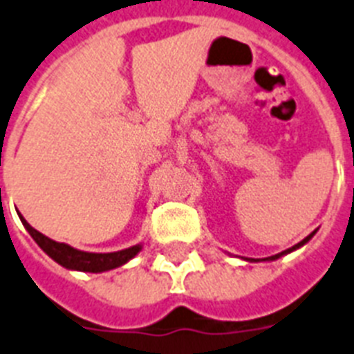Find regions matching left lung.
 Masks as SVG:
<instances>
[{"label":"left lung","instance_id":"obj_1","mask_svg":"<svg viewBox=\"0 0 354 354\" xmlns=\"http://www.w3.org/2000/svg\"><path fill=\"white\" fill-rule=\"evenodd\" d=\"M315 233H317V230H315L313 233H309L308 236H306V239H304V241H300L299 244H295L293 248H288V250H284V251H280V253H277V255H271V257H266V259H262V261H255V259H244V261H248V262H271V261H277V259H280V257H284V255H288V253H291V251H295V250H299V248H302L304 244H308L309 241H311V236L315 235Z\"/></svg>","mask_w":354,"mask_h":354}]
</instances>
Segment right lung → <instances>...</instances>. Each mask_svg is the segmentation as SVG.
<instances>
[{"instance_id":"obj_1","label":"right lung","mask_w":354,"mask_h":354,"mask_svg":"<svg viewBox=\"0 0 354 354\" xmlns=\"http://www.w3.org/2000/svg\"><path fill=\"white\" fill-rule=\"evenodd\" d=\"M19 218H21L23 226L26 227V232L30 233L32 239L36 241L37 246L45 251L52 261H55L59 266L66 268V270L86 271V273H103V271L115 270L119 266L127 264L142 250V244H136V246L121 251H113V253H90V251L75 250V248L68 246L65 242H55L46 235H43V233L37 232V230H34L23 218V215H19Z\"/></svg>"}]
</instances>
